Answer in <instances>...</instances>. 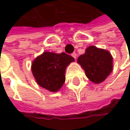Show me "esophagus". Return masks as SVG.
<instances>
[{
	"mask_svg": "<svg viewBox=\"0 0 130 130\" xmlns=\"http://www.w3.org/2000/svg\"><path fill=\"white\" fill-rule=\"evenodd\" d=\"M71 56H72V57H74L75 59H77V53H73L71 54Z\"/></svg>",
	"mask_w": 130,
	"mask_h": 130,
	"instance_id": "obj_1",
	"label": "esophagus"
}]
</instances>
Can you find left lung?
<instances>
[{"label": "left lung", "instance_id": "1", "mask_svg": "<svg viewBox=\"0 0 130 130\" xmlns=\"http://www.w3.org/2000/svg\"><path fill=\"white\" fill-rule=\"evenodd\" d=\"M77 62L85 71L88 79L95 84L104 81L113 70V58L111 53L95 46L87 48L85 53L78 57Z\"/></svg>", "mask_w": 130, "mask_h": 130}]
</instances>
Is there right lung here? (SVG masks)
I'll return each instance as SVG.
<instances>
[{"mask_svg":"<svg viewBox=\"0 0 130 130\" xmlns=\"http://www.w3.org/2000/svg\"><path fill=\"white\" fill-rule=\"evenodd\" d=\"M74 59L65 53L44 52L32 62L31 71L40 87L57 92L65 81V69Z\"/></svg>","mask_w":130,"mask_h":130,"instance_id":"add662e5","label":"right lung"}]
</instances>
